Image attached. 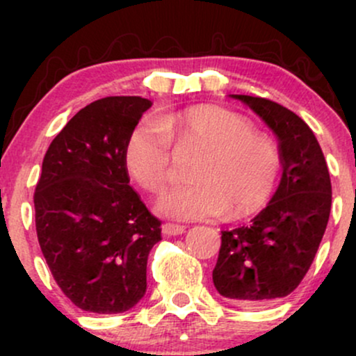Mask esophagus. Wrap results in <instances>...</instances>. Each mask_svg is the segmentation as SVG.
Masks as SVG:
<instances>
[{
  "label": "esophagus",
  "mask_w": 356,
  "mask_h": 356,
  "mask_svg": "<svg viewBox=\"0 0 356 356\" xmlns=\"http://www.w3.org/2000/svg\"><path fill=\"white\" fill-rule=\"evenodd\" d=\"M184 231H186V226H182V224L165 222L164 226H162V232H164V236H179L182 234Z\"/></svg>",
  "instance_id": "esophagus-1"
}]
</instances>
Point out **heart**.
<instances>
[{"mask_svg":"<svg viewBox=\"0 0 356 356\" xmlns=\"http://www.w3.org/2000/svg\"><path fill=\"white\" fill-rule=\"evenodd\" d=\"M170 142L204 149L192 172L194 184L167 189L155 211L177 220L243 216L268 201L280 174L275 144L244 117L204 107L144 118L125 142L127 170L149 191L162 189L170 170Z\"/></svg>","mask_w":356,"mask_h":356,"instance_id":"obj_1","label":"heart"}]
</instances>
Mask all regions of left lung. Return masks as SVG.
<instances>
[{"label": "left lung", "instance_id": "1", "mask_svg": "<svg viewBox=\"0 0 356 356\" xmlns=\"http://www.w3.org/2000/svg\"><path fill=\"white\" fill-rule=\"evenodd\" d=\"M264 120L280 140L283 175L273 199L249 226L222 231L212 281L219 295L244 308L288 296L320 246L332 209L325 155L308 125L276 102L232 95Z\"/></svg>", "mask_w": 356, "mask_h": 356}]
</instances>
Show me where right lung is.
<instances>
[{
  "mask_svg": "<svg viewBox=\"0 0 356 356\" xmlns=\"http://www.w3.org/2000/svg\"><path fill=\"white\" fill-rule=\"evenodd\" d=\"M152 102L105 97L73 115L44 154L33 195L40 248L80 309L124 313L147 289L161 220L130 187L125 142Z\"/></svg>",
  "mask_w": 356,
  "mask_h": 356,
  "instance_id": "right-lung-1",
  "label": "right lung"
}]
</instances>
